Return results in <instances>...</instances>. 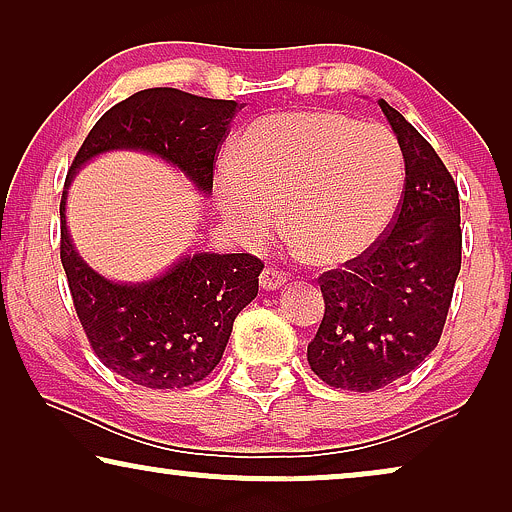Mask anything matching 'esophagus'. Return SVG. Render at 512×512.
<instances>
[{
    "label": "esophagus",
    "instance_id": "34e87169",
    "mask_svg": "<svg viewBox=\"0 0 512 512\" xmlns=\"http://www.w3.org/2000/svg\"><path fill=\"white\" fill-rule=\"evenodd\" d=\"M286 277L282 270H277V268H265L263 272H261V277H258V284H261V289H265V291H277V289H282V286L286 284Z\"/></svg>",
    "mask_w": 512,
    "mask_h": 512
}]
</instances>
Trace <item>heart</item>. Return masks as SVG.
<instances>
[{"label":"heart","mask_w":512,"mask_h":512,"mask_svg":"<svg viewBox=\"0 0 512 512\" xmlns=\"http://www.w3.org/2000/svg\"><path fill=\"white\" fill-rule=\"evenodd\" d=\"M403 153L380 125L335 111H284L254 121L216 170V205L244 242L284 223L317 265L368 254L394 221Z\"/></svg>","instance_id":"heart-1"}]
</instances>
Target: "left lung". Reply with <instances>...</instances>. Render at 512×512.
Listing matches in <instances>:
<instances>
[{"label": "left lung", "mask_w": 512, "mask_h": 512, "mask_svg": "<svg viewBox=\"0 0 512 512\" xmlns=\"http://www.w3.org/2000/svg\"><path fill=\"white\" fill-rule=\"evenodd\" d=\"M405 160V184L387 235L368 254L319 277L324 319L307 345L326 384L375 391L436 349L461 270L459 191L433 146L380 100Z\"/></svg>", "instance_id": "1"}]
</instances>
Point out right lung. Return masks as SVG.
I'll return each instance as SVG.
<instances>
[{
    "mask_svg": "<svg viewBox=\"0 0 512 512\" xmlns=\"http://www.w3.org/2000/svg\"><path fill=\"white\" fill-rule=\"evenodd\" d=\"M242 104L177 88H149L111 107L88 132L60 200V261L86 338L111 373L149 389L205 380L221 361L233 321L258 293L263 263L251 254L181 256L149 282L102 277L79 256L67 230L74 174L107 151H144L184 172L200 193L214 186V163Z\"/></svg>",
    "mask_w": 512,
    "mask_h": 512,
    "instance_id": "add662e5",
    "label": "right lung"
}]
</instances>
